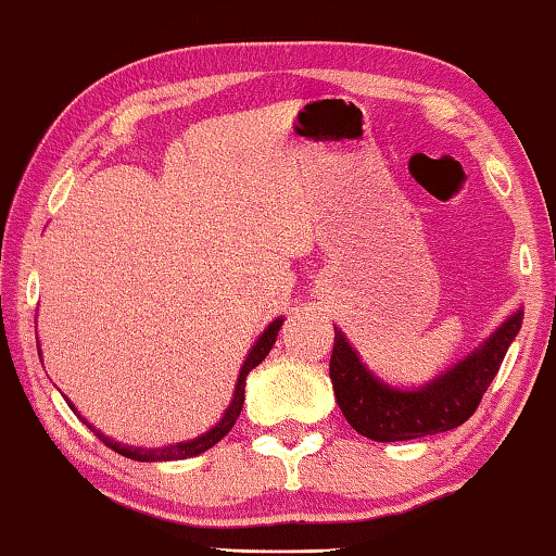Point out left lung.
Returning a JSON list of instances; mask_svg holds the SVG:
<instances>
[{
  "label": "left lung",
  "instance_id": "obj_1",
  "mask_svg": "<svg viewBox=\"0 0 556 556\" xmlns=\"http://www.w3.org/2000/svg\"><path fill=\"white\" fill-rule=\"evenodd\" d=\"M522 311L502 323L480 348L417 390L390 388L361 363L343 330L336 328L330 380L345 420L375 442L415 440L467 422L497 375L507 348L522 328Z\"/></svg>",
  "mask_w": 556,
  "mask_h": 556
}]
</instances>
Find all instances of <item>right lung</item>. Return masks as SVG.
Instances as JSON below:
<instances>
[{"mask_svg":"<svg viewBox=\"0 0 556 556\" xmlns=\"http://www.w3.org/2000/svg\"><path fill=\"white\" fill-rule=\"evenodd\" d=\"M280 326H283V318H276L266 330H263V336L255 340V345L251 348L249 357H245L241 372H238L233 400H230V405H228V409L224 413V417H220V422L213 425L206 434H201V438L189 440V442H176V445H166V447H156V450L131 447V445H122V442H114L111 438H106L104 432H99L97 427H91L87 420H84V417H81V420L87 422V427H91V432L97 434V438L104 442L106 447H111L114 452H118V455H124V457H129V459H139V463H168V459H186V457L201 455V452H206L208 447L216 445V442L224 440L226 434L230 432V427L236 425L238 415H241V409H243V400H245L243 397L245 395V378H249V372L253 370L255 365H261L263 361H266V355L270 353L273 343H276ZM66 403H70V400H66ZM70 407L74 409L72 403H70Z\"/></svg>","mask_w":556,"mask_h":556,"instance_id":"add662e5","label":"right lung"}]
</instances>
